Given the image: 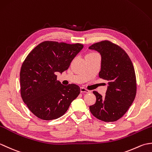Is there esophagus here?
Here are the masks:
<instances>
[{"label": "esophagus", "mask_w": 152, "mask_h": 152, "mask_svg": "<svg viewBox=\"0 0 152 152\" xmlns=\"http://www.w3.org/2000/svg\"><path fill=\"white\" fill-rule=\"evenodd\" d=\"M80 92L81 93H90V91H89L88 89H86V88H83V87H82L81 88H80Z\"/></svg>", "instance_id": "esophagus-1"}]
</instances>
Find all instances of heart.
I'll return each mask as SVG.
<instances>
[{
  "label": "heart",
  "instance_id": "b5f03b06",
  "mask_svg": "<svg viewBox=\"0 0 152 152\" xmlns=\"http://www.w3.org/2000/svg\"><path fill=\"white\" fill-rule=\"evenodd\" d=\"M89 54H95V53H89L88 55H89Z\"/></svg>",
  "mask_w": 152,
  "mask_h": 152
}]
</instances>
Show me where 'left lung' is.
Wrapping results in <instances>:
<instances>
[{"instance_id":"left-lung-1","label":"left lung","mask_w":152,"mask_h":152,"mask_svg":"<svg viewBox=\"0 0 152 152\" xmlns=\"http://www.w3.org/2000/svg\"><path fill=\"white\" fill-rule=\"evenodd\" d=\"M101 54L99 77L108 81L105 96L93 91L95 104L89 106L95 118L105 122L115 121L124 115L133 102L137 93L134 69L127 53L118 45L108 40L89 47Z\"/></svg>"}]
</instances>
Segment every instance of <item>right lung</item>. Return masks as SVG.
<instances>
[{"label":"right lung","instance_id":"right-lung-1","mask_svg":"<svg viewBox=\"0 0 152 152\" xmlns=\"http://www.w3.org/2000/svg\"><path fill=\"white\" fill-rule=\"evenodd\" d=\"M83 48L53 41L39 44L28 53L20 71L21 95L30 111L41 119L51 120L65 114L80 93L76 84L64 86L56 72L66 70Z\"/></svg>","mask_w":152,"mask_h":152}]
</instances>
